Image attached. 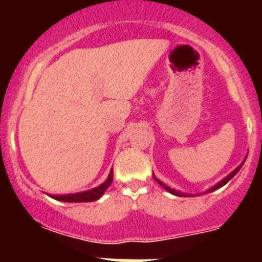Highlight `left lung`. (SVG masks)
<instances>
[{
    "label": "left lung",
    "instance_id": "left-lung-1",
    "mask_svg": "<svg viewBox=\"0 0 262 262\" xmlns=\"http://www.w3.org/2000/svg\"><path fill=\"white\" fill-rule=\"evenodd\" d=\"M244 161H245V160H244ZM244 161H243V163H242V164H240V165H239V166H237V168H236V169H235V170H233V172H231V173H230V174L227 176V177H224V178H223V180H222V181H219V182H217V184H216V185H215V186L210 187L209 190H206V193H211V191H215V190H216V189H219V187L224 186V185H226V184H227V182L230 181L231 178H232V177H233V176H235V174H236V173L239 172V170H240V168H242V166H243V164H244ZM155 180H156V182H157V184H159V185H161V186H163V187H164V189H165V190H166V191H169V193H172V194H174V195H177V196H189V195H190V194H186V193H181V191H178V190H174V189H172V187H169V186H166V185H165V184H164V182H161V181H160V180H157V178H156V177H155Z\"/></svg>",
    "mask_w": 262,
    "mask_h": 262
}]
</instances>
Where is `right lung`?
<instances>
[{"label": "right lung", "instance_id": "add662e5", "mask_svg": "<svg viewBox=\"0 0 262 262\" xmlns=\"http://www.w3.org/2000/svg\"><path fill=\"white\" fill-rule=\"evenodd\" d=\"M113 182V169L108 173V177L102 185L94 187L92 190L81 191V193H75V194H62V195H50L51 198L57 201H61V202H93L97 201L98 198L103 195V193L106 191L108 186Z\"/></svg>", "mask_w": 262, "mask_h": 262}]
</instances>
